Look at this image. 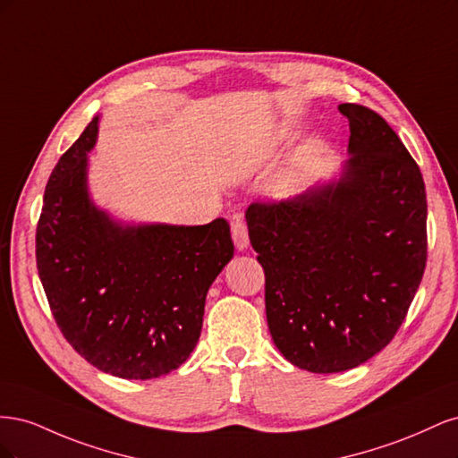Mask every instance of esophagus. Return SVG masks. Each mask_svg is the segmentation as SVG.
<instances>
[{
    "instance_id": "34e87169",
    "label": "esophagus",
    "mask_w": 458,
    "mask_h": 458,
    "mask_svg": "<svg viewBox=\"0 0 458 458\" xmlns=\"http://www.w3.org/2000/svg\"><path fill=\"white\" fill-rule=\"evenodd\" d=\"M231 234H233V242H234V246H237V250L244 252L248 244H250V239H248V229H246V224H244V217L241 214L233 216Z\"/></svg>"
}]
</instances>
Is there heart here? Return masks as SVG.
I'll use <instances>...</instances> for the list:
<instances>
[{
  "label": "heart",
  "mask_w": 458,
  "mask_h": 458,
  "mask_svg": "<svg viewBox=\"0 0 458 458\" xmlns=\"http://www.w3.org/2000/svg\"><path fill=\"white\" fill-rule=\"evenodd\" d=\"M325 152H327V143L321 140V137H310V140L298 148L284 179V187L288 192H296L303 183L308 182L311 174L317 170V165L321 164Z\"/></svg>",
  "instance_id": "1"
}]
</instances>
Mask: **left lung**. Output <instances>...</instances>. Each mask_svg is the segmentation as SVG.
<instances>
[{
  "label": "left lung",
  "instance_id": "1",
  "mask_svg": "<svg viewBox=\"0 0 458 458\" xmlns=\"http://www.w3.org/2000/svg\"><path fill=\"white\" fill-rule=\"evenodd\" d=\"M338 108L350 122V158L338 172L293 200L246 210L271 338L286 361L317 374L384 350L426 267L420 168L382 116Z\"/></svg>",
  "mask_w": 458,
  "mask_h": 458
}]
</instances>
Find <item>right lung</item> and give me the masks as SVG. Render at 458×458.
<instances>
[{"mask_svg": "<svg viewBox=\"0 0 458 458\" xmlns=\"http://www.w3.org/2000/svg\"><path fill=\"white\" fill-rule=\"evenodd\" d=\"M101 116L61 157L36 231L39 281L64 338L88 363L150 380L187 361L208 288L233 258L224 217L206 225L126 221L89 191Z\"/></svg>", "mask_w": 458, "mask_h": 458, "instance_id": "add662e5", "label": "right lung"}]
</instances>
